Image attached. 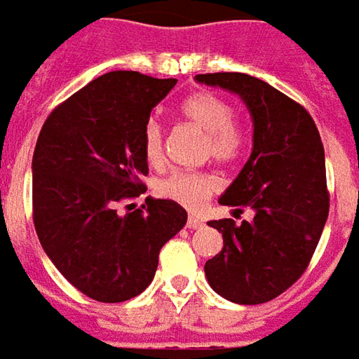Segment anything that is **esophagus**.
<instances>
[{
  "label": "esophagus",
  "instance_id": "obj_1",
  "mask_svg": "<svg viewBox=\"0 0 359 359\" xmlns=\"http://www.w3.org/2000/svg\"><path fill=\"white\" fill-rule=\"evenodd\" d=\"M187 227H189V229H201V227H203V221L191 215V217L187 219Z\"/></svg>",
  "mask_w": 359,
  "mask_h": 359
}]
</instances>
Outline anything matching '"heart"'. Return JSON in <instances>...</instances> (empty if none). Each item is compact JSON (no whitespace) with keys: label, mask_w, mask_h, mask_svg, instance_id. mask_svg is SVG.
Returning a JSON list of instances; mask_svg holds the SVG:
<instances>
[{"label":"heart","mask_w":359,"mask_h":359,"mask_svg":"<svg viewBox=\"0 0 359 359\" xmlns=\"http://www.w3.org/2000/svg\"><path fill=\"white\" fill-rule=\"evenodd\" d=\"M180 114L187 124L205 134L203 154L215 162H233L245 146V134L233 118V107L223 96L201 90L180 104ZM142 148L150 163L162 160L163 128L158 120H148L142 132ZM160 196L196 211L217 191V180L208 172H174L158 185Z\"/></svg>","instance_id":"obj_1"}]
</instances>
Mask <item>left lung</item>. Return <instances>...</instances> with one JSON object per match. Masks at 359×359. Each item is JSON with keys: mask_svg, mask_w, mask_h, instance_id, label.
Listing matches in <instances>:
<instances>
[{"mask_svg": "<svg viewBox=\"0 0 359 359\" xmlns=\"http://www.w3.org/2000/svg\"><path fill=\"white\" fill-rule=\"evenodd\" d=\"M243 98L252 118V151L221 205L252 209V221H209L223 249L205 263L209 286L237 304H263L306 271L328 219L330 194L320 132L309 110L257 76L197 74Z\"/></svg>", "mask_w": 359, "mask_h": 359, "instance_id": "left-lung-1", "label": "left lung"}]
</instances>
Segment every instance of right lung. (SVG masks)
Masks as SVG:
<instances>
[{"label": "right lung", "instance_id": "obj_1", "mask_svg": "<svg viewBox=\"0 0 359 359\" xmlns=\"http://www.w3.org/2000/svg\"><path fill=\"white\" fill-rule=\"evenodd\" d=\"M175 83L136 71L102 74L55 108L39 132L33 151L37 237L57 271L98 302L144 292L160 249L187 221L180 203L154 197L116 213L120 201L146 191L142 132Z\"/></svg>", "mask_w": 359, "mask_h": 359}]
</instances>
